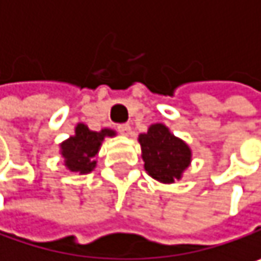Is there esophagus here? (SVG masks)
I'll use <instances>...</instances> for the list:
<instances>
[{"mask_svg": "<svg viewBox=\"0 0 261 261\" xmlns=\"http://www.w3.org/2000/svg\"><path fill=\"white\" fill-rule=\"evenodd\" d=\"M118 131H119L121 134H124V136H130L131 127L128 124H121V125H118Z\"/></svg>", "mask_w": 261, "mask_h": 261, "instance_id": "34e87169", "label": "esophagus"}]
</instances>
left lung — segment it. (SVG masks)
Here are the masks:
<instances>
[{
	"mask_svg": "<svg viewBox=\"0 0 261 261\" xmlns=\"http://www.w3.org/2000/svg\"><path fill=\"white\" fill-rule=\"evenodd\" d=\"M145 171L157 181L174 182L190 165L192 151L163 124H154L139 136Z\"/></svg>",
	"mask_w": 261,
	"mask_h": 261,
	"instance_id": "1",
	"label": "left lung"
}]
</instances>
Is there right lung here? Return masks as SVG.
Returning <instances> with one entry per match:
<instances>
[{"instance_id": "right-lung-1", "label": "right lung", "mask_w": 261, "mask_h": 261, "mask_svg": "<svg viewBox=\"0 0 261 261\" xmlns=\"http://www.w3.org/2000/svg\"><path fill=\"white\" fill-rule=\"evenodd\" d=\"M107 136H115V131L104 128L101 131L89 130L84 124H79L75 134L65 140L62 148V157L65 159V166L71 172L89 174L96 166L95 155L101 146V142Z\"/></svg>"}]
</instances>
